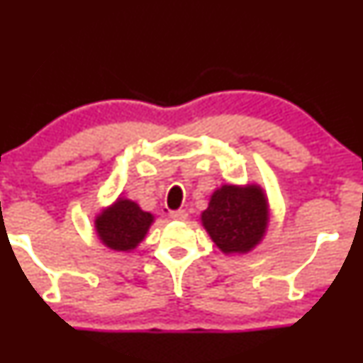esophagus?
<instances>
[{"instance_id":"1","label":"esophagus","mask_w":363,"mask_h":363,"mask_svg":"<svg viewBox=\"0 0 363 363\" xmlns=\"http://www.w3.org/2000/svg\"><path fill=\"white\" fill-rule=\"evenodd\" d=\"M171 218L174 220H186L189 218V214L186 210H177V211H171Z\"/></svg>"}]
</instances>
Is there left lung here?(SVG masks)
I'll use <instances>...</instances> for the list:
<instances>
[{
    "label": "left lung",
    "mask_w": 363,
    "mask_h": 363,
    "mask_svg": "<svg viewBox=\"0 0 363 363\" xmlns=\"http://www.w3.org/2000/svg\"><path fill=\"white\" fill-rule=\"evenodd\" d=\"M201 224L211 240L225 255H243L266 235L269 205L264 190L256 184L225 186L214 190Z\"/></svg>",
    "instance_id": "8db88e82"
}]
</instances>
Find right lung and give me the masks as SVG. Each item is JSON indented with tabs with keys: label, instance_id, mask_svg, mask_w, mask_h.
Wrapping results in <instances>:
<instances>
[{
	"label": "right lung",
	"instance_id": "obj_1",
	"mask_svg": "<svg viewBox=\"0 0 363 363\" xmlns=\"http://www.w3.org/2000/svg\"><path fill=\"white\" fill-rule=\"evenodd\" d=\"M153 214L143 211L136 201L118 199L96 216L97 237L107 248L131 251L144 240L153 223Z\"/></svg>",
	"mask_w": 363,
	"mask_h": 363
}]
</instances>
